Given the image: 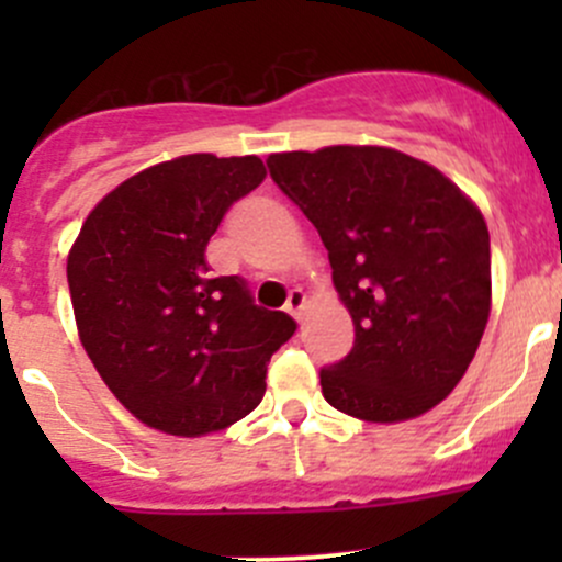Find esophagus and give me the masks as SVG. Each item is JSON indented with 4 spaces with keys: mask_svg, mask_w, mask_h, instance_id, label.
I'll list each match as a JSON object with an SVG mask.
<instances>
[{
    "mask_svg": "<svg viewBox=\"0 0 562 562\" xmlns=\"http://www.w3.org/2000/svg\"><path fill=\"white\" fill-rule=\"evenodd\" d=\"M304 307H307V296H304L302 288H291L288 291V302H285V313H291L296 321H302Z\"/></svg>",
    "mask_w": 562,
    "mask_h": 562,
    "instance_id": "1",
    "label": "esophagus"
}]
</instances>
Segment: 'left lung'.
<instances>
[{"label": "left lung", "instance_id": "8db88e82", "mask_svg": "<svg viewBox=\"0 0 562 562\" xmlns=\"http://www.w3.org/2000/svg\"><path fill=\"white\" fill-rule=\"evenodd\" d=\"M315 225L353 317L350 353L321 370L331 407L416 418L454 391L490 321V231L438 168L386 146H326L266 160Z\"/></svg>", "mask_w": 562, "mask_h": 562}]
</instances>
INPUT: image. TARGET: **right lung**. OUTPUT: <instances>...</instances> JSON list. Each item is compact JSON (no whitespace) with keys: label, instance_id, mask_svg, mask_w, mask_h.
<instances>
[{"label":"right lung","instance_id":"1","mask_svg":"<svg viewBox=\"0 0 562 562\" xmlns=\"http://www.w3.org/2000/svg\"><path fill=\"white\" fill-rule=\"evenodd\" d=\"M260 157L184 155L108 192L67 258L78 337L94 370L146 427L198 438L260 405L266 364L296 321L212 277L206 245L263 181Z\"/></svg>","mask_w":562,"mask_h":562}]
</instances>
